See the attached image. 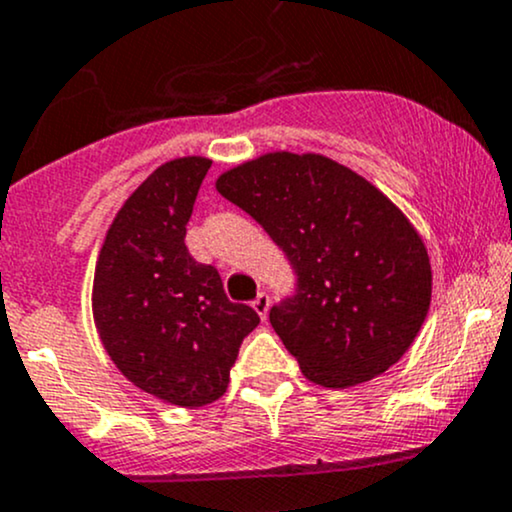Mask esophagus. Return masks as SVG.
<instances>
[{
	"label": "esophagus",
	"mask_w": 512,
	"mask_h": 512,
	"mask_svg": "<svg viewBox=\"0 0 512 512\" xmlns=\"http://www.w3.org/2000/svg\"><path fill=\"white\" fill-rule=\"evenodd\" d=\"M252 308H255V313L262 317V320H267V313H269V296L264 291L257 293V298L252 301Z\"/></svg>",
	"instance_id": "obj_1"
}]
</instances>
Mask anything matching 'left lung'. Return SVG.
Here are the masks:
<instances>
[{"instance_id":"left-lung-1","label":"left lung","mask_w":512,"mask_h":512,"mask_svg":"<svg viewBox=\"0 0 512 512\" xmlns=\"http://www.w3.org/2000/svg\"><path fill=\"white\" fill-rule=\"evenodd\" d=\"M216 190L260 223L298 276L269 322L305 378L351 387L395 366L424 325L433 279L397 204L342 163L291 151L226 170Z\"/></svg>"}]
</instances>
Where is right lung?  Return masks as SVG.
I'll list each match as a JSON object with an SVG mask.
<instances>
[{
	"mask_svg": "<svg viewBox=\"0 0 512 512\" xmlns=\"http://www.w3.org/2000/svg\"><path fill=\"white\" fill-rule=\"evenodd\" d=\"M211 161L158 166L105 233L93 276V322L122 375L175 407H204L226 392L243 339L260 325L231 303L221 276L187 252V221Z\"/></svg>",
	"mask_w": 512,
	"mask_h": 512,
	"instance_id": "add662e5",
	"label": "right lung"
}]
</instances>
